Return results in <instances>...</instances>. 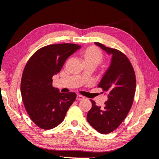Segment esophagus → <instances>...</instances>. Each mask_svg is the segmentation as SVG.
<instances>
[{
    "mask_svg": "<svg viewBox=\"0 0 159 159\" xmlns=\"http://www.w3.org/2000/svg\"><path fill=\"white\" fill-rule=\"evenodd\" d=\"M84 99V98L83 97V96H81L80 95H77V98H76L77 101H81V100H83Z\"/></svg>",
    "mask_w": 159,
    "mask_h": 159,
    "instance_id": "1",
    "label": "esophagus"
}]
</instances>
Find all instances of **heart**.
<instances>
[{"label": "heart", "instance_id": "1", "mask_svg": "<svg viewBox=\"0 0 159 159\" xmlns=\"http://www.w3.org/2000/svg\"><path fill=\"white\" fill-rule=\"evenodd\" d=\"M81 55L85 64H93L95 66L100 64L103 58L102 52L95 46L88 47Z\"/></svg>", "mask_w": 159, "mask_h": 159}]
</instances>
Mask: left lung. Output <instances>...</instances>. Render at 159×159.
<instances>
[{"label": "left lung", "mask_w": 159, "mask_h": 159, "mask_svg": "<svg viewBox=\"0 0 159 159\" xmlns=\"http://www.w3.org/2000/svg\"><path fill=\"white\" fill-rule=\"evenodd\" d=\"M95 44L112 56L111 61L98 87L108 94V99L102 108L91 99L92 107L87 115L90 125L102 134H107L116 129L126 118L132 106L135 93L136 78L128 57L117 49Z\"/></svg>", "instance_id": "8db88e82"}]
</instances>
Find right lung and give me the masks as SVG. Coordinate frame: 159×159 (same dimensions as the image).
Returning <instances> with one entry per match:
<instances>
[{
  "instance_id": "add662e5",
  "label": "right lung",
  "mask_w": 159,
  "mask_h": 159,
  "mask_svg": "<svg viewBox=\"0 0 159 159\" xmlns=\"http://www.w3.org/2000/svg\"><path fill=\"white\" fill-rule=\"evenodd\" d=\"M80 48L68 43L46 46L37 50L25 66L20 84L22 102L32 121L42 129L60 125L75 100V93H60L53 87L52 77Z\"/></svg>"
}]
</instances>
